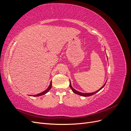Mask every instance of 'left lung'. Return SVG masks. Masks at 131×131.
<instances>
[{
    "instance_id": "1",
    "label": "left lung",
    "mask_w": 131,
    "mask_h": 131,
    "mask_svg": "<svg viewBox=\"0 0 131 131\" xmlns=\"http://www.w3.org/2000/svg\"><path fill=\"white\" fill-rule=\"evenodd\" d=\"M69 81H70V85H69V86H70V89H72V90L73 92L74 93H75V94H78V95H80V96H84V97H89V96H92V95L94 94L95 93H97V92H99V91H100L101 90H102L103 88H104V86H105V84H106V82H105V84H104V85L102 87V88H100V89H99L98 90L96 91V92H92V93H82V92H79V91H77V90H75L74 89H73V87L72 86V85H71L70 80H69Z\"/></svg>"
}]
</instances>
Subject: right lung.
Listing matches in <instances>:
<instances>
[{
    "mask_svg": "<svg viewBox=\"0 0 131 131\" xmlns=\"http://www.w3.org/2000/svg\"><path fill=\"white\" fill-rule=\"evenodd\" d=\"M51 87H52V81L50 82V84L49 85V86L47 88V89L45 90L44 91H43V92L40 93H38L37 94H35V95H30V96H33V97H38V96H42V95H44L46 93H47V92H49V91L50 90V89H51Z\"/></svg>",
    "mask_w": 131,
    "mask_h": 131,
    "instance_id": "add662e5",
    "label": "right lung"
}]
</instances>
